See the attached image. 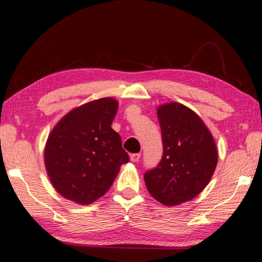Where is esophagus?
<instances>
[{"instance_id":"1","label":"esophagus","mask_w":262,"mask_h":262,"mask_svg":"<svg viewBox=\"0 0 262 262\" xmlns=\"http://www.w3.org/2000/svg\"><path fill=\"white\" fill-rule=\"evenodd\" d=\"M140 159H141V155H140V153H133V155H130V160H132L133 162L140 161Z\"/></svg>"}]
</instances>
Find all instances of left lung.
I'll use <instances>...</instances> for the list:
<instances>
[{
	"label": "left lung",
	"mask_w": 262,
	"mask_h": 262,
	"mask_svg": "<svg viewBox=\"0 0 262 262\" xmlns=\"http://www.w3.org/2000/svg\"><path fill=\"white\" fill-rule=\"evenodd\" d=\"M163 155L158 166L145 171L151 195L165 206L195 198L211 179L218 153L213 137L195 112L177 102L158 107Z\"/></svg>",
	"instance_id": "left-lung-1"
}]
</instances>
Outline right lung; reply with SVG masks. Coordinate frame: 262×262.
<instances>
[{"instance_id": "right-lung-1", "label": "right lung", "mask_w": 262, "mask_h": 262, "mask_svg": "<svg viewBox=\"0 0 262 262\" xmlns=\"http://www.w3.org/2000/svg\"><path fill=\"white\" fill-rule=\"evenodd\" d=\"M118 102H89L66 115L51 132L44 152L54 188L66 199L91 204L107 192L120 166L129 161L120 135L111 128Z\"/></svg>"}]
</instances>
